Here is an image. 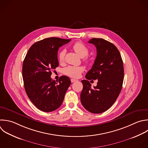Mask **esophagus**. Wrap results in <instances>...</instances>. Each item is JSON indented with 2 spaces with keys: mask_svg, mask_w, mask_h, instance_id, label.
I'll list each match as a JSON object with an SVG mask.
<instances>
[{
  "mask_svg": "<svg viewBox=\"0 0 148 148\" xmlns=\"http://www.w3.org/2000/svg\"><path fill=\"white\" fill-rule=\"evenodd\" d=\"M71 82H72V83H73V82H76V81H77V80H76V79H71Z\"/></svg>",
  "mask_w": 148,
  "mask_h": 148,
  "instance_id": "esophagus-1",
  "label": "esophagus"
}]
</instances>
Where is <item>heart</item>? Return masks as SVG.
I'll return each mask as SVG.
<instances>
[{
  "mask_svg": "<svg viewBox=\"0 0 148 148\" xmlns=\"http://www.w3.org/2000/svg\"><path fill=\"white\" fill-rule=\"evenodd\" d=\"M74 51L81 57H83V61L88 63L90 61V58L87 57L89 50L88 49L82 42H77L72 46ZM66 54L65 50L63 49L60 51L58 55V59L60 63L64 62L65 60V56ZM84 71V68L82 66H68L65 68L63 72L65 75L73 77L78 78L80 77L81 73Z\"/></svg>",
  "mask_w": 148,
  "mask_h": 148,
  "instance_id": "1",
  "label": "heart"
}]
</instances>
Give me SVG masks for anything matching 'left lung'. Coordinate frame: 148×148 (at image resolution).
Instances as JSON below:
<instances>
[{
	"label": "left lung",
	"mask_w": 148,
	"mask_h": 148,
	"mask_svg": "<svg viewBox=\"0 0 148 148\" xmlns=\"http://www.w3.org/2000/svg\"><path fill=\"white\" fill-rule=\"evenodd\" d=\"M97 49V57L91 69L82 81L83 88L80 101L83 107L93 113H101L114 103L122 88L124 79L123 62L117 47L101 38H92L88 42ZM98 80L94 88L88 79Z\"/></svg>",
	"instance_id": "left-lung-1"
}]
</instances>
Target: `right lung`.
<instances>
[{
  "instance_id": "1",
  "label": "right lung",
  "mask_w": 148,
  "mask_h": 148,
  "mask_svg": "<svg viewBox=\"0 0 148 148\" xmlns=\"http://www.w3.org/2000/svg\"><path fill=\"white\" fill-rule=\"evenodd\" d=\"M71 39L49 38L34 43L29 49L23 65V78L26 93L39 110L50 112L62 104L71 84L70 79L62 76L56 82L50 76L58 66L59 48Z\"/></svg>"
}]
</instances>
